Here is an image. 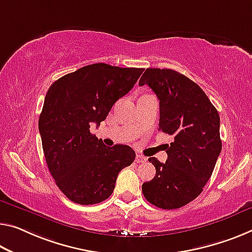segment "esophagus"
<instances>
[{
    "instance_id": "obj_1",
    "label": "esophagus",
    "mask_w": 252,
    "mask_h": 252,
    "mask_svg": "<svg viewBox=\"0 0 252 252\" xmlns=\"http://www.w3.org/2000/svg\"><path fill=\"white\" fill-rule=\"evenodd\" d=\"M135 161H136L137 163H144V162L148 161V158H146L145 157H143V156H139V154H137L136 158H135Z\"/></svg>"
}]
</instances>
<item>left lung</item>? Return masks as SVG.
Returning a JSON list of instances; mask_svg holds the SVG:
<instances>
[{"label":"left lung","instance_id":"left-lung-1","mask_svg":"<svg viewBox=\"0 0 252 252\" xmlns=\"http://www.w3.org/2000/svg\"><path fill=\"white\" fill-rule=\"evenodd\" d=\"M144 84L160 100L158 130L175 139L165 163L149 158L157 172L142 191L154 206L176 210L198 197L212 176L222 150L220 115L198 84L173 69L146 68L138 82Z\"/></svg>","mask_w":252,"mask_h":252}]
</instances>
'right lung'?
I'll return each mask as SVG.
<instances>
[{
    "label": "right lung",
    "mask_w": 252,
    "mask_h": 252,
    "mask_svg": "<svg viewBox=\"0 0 252 252\" xmlns=\"http://www.w3.org/2000/svg\"><path fill=\"white\" fill-rule=\"evenodd\" d=\"M144 69L104 63L87 65L49 87L39 123L47 166L62 192L81 205L107 199L118 173L135 160L128 145H104L90 133L128 94Z\"/></svg>",
    "instance_id": "obj_1"
}]
</instances>
